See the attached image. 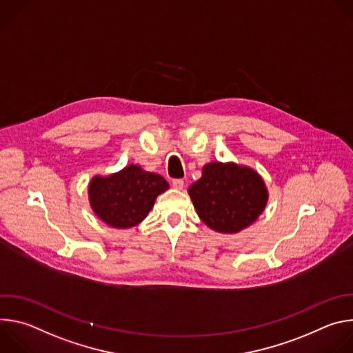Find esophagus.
Here are the masks:
<instances>
[{
    "label": "esophagus",
    "instance_id": "esophagus-1",
    "mask_svg": "<svg viewBox=\"0 0 353 353\" xmlns=\"http://www.w3.org/2000/svg\"><path fill=\"white\" fill-rule=\"evenodd\" d=\"M172 184H173V187H174V188L181 190V188L184 187V180H183V179H174V180L172 181Z\"/></svg>",
    "mask_w": 353,
    "mask_h": 353
}]
</instances>
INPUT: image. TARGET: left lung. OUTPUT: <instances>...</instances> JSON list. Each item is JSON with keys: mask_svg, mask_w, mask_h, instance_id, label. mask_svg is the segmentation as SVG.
Wrapping results in <instances>:
<instances>
[{"mask_svg": "<svg viewBox=\"0 0 353 353\" xmlns=\"http://www.w3.org/2000/svg\"><path fill=\"white\" fill-rule=\"evenodd\" d=\"M188 194L198 216L221 233H237L253 223L264 211L268 192L253 169L234 163L212 162Z\"/></svg>", "mask_w": 353, "mask_h": 353, "instance_id": "8db88e82", "label": "left lung"}]
</instances>
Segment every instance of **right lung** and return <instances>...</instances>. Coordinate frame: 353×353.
<instances>
[{
	"label": "right lung",
	"mask_w": 353,
	"mask_h": 353,
	"mask_svg": "<svg viewBox=\"0 0 353 353\" xmlns=\"http://www.w3.org/2000/svg\"><path fill=\"white\" fill-rule=\"evenodd\" d=\"M168 188L169 184L162 176L130 165L108 177H93L89 201L93 212L103 222L125 229L142 222L157 196Z\"/></svg>",
	"instance_id": "add662e5"
}]
</instances>
